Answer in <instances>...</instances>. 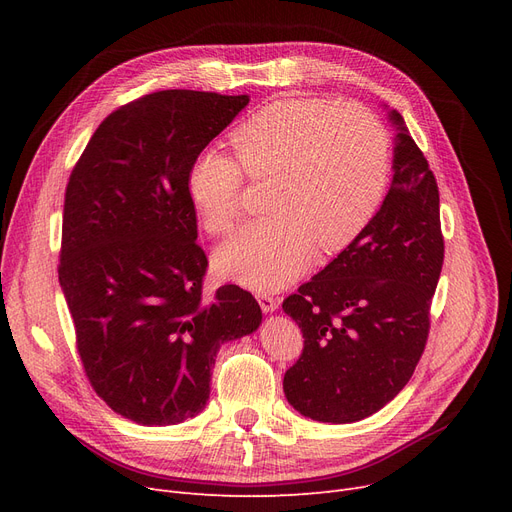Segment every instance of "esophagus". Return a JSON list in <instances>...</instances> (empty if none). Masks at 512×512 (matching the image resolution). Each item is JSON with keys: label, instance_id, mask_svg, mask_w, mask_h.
<instances>
[{"label": "esophagus", "instance_id": "34e87169", "mask_svg": "<svg viewBox=\"0 0 512 512\" xmlns=\"http://www.w3.org/2000/svg\"><path fill=\"white\" fill-rule=\"evenodd\" d=\"M257 301H259V307H261L263 313L276 311V309H278V303H280L276 297H272V294H265V292L257 294Z\"/></svg>", "mask_w": 512, "mask_h": 512}]
</instances>
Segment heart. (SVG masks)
I'll return each instance as SVG.
<instances>
[{
	"label": "heart",
	"mask_w": 512,
	"mask_h": 512,
	"mask_svg": "<svg viewBox=\"0 0 512 512\" xmlns=\"http://www.w3.org/2000/svg\"><path fill=\"white\" fill-rule=\"evenodd\" d=\"M236 158L215 147L197 153L186 174L203 226L226 234L242 207L245 174L272 178L267 209L215 251V267L253 290H274L336 253L378 211L390 172L382 124L359 105L317 97L267 103L234 128Z\"/></svg>",
	"instance_id": "b5f03b06"
}]
</instances>
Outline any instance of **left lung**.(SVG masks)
I'll return each instance as SVG.
<instances>
[{
  "mask_svg": "<svg viewBox=\"0 0 512 512\" xmlns=\"http://www.w3.org/2000/svg\"><path fill=\"white\" fill-rule=\"evenodd\" d=\"M390 191L369 224L324 270L284 299L305 346L284 375L301 415L361 421L407 386L429 334L444 236L440 193L427 159L392 110Z\"/></svg>",
  "mask_w": 512,
  "mask_h": 512,
  "instance_id": "left-lung-1",
  "label": "left lung"
}]
</instances>
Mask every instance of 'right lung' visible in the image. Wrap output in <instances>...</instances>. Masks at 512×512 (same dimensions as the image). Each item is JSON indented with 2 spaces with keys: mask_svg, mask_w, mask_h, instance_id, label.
<instances>
[{
  "mask_svg": "<svg viewBox=\"0 0 512 512\" xmlns=\"http://www.w3.org/2000/svg\"><path fill=\"white\" fill-rule=\"evenodd\" d=\"M249 95L170 89L107 116L64 199L58 276L87 378L114 413L176 425L203 411L220 346L261 309L236 284L203 297L205 251L186 174Z\"/></svg>",
  "mask_w": 512,
  "mask_h": 512,
  "instance_id": "right-lung-1",
  "label": "right lung"
}]
</instances>
